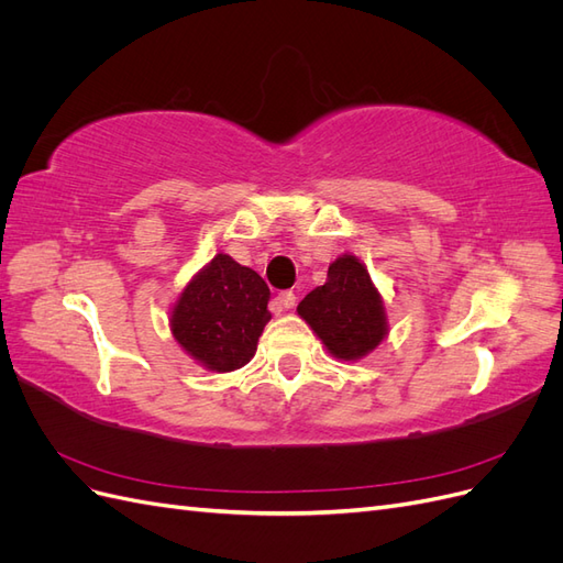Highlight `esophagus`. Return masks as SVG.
I'll use <instances>...</instances> for the list:
<instances>
[{
  "label": "esophagus",
  "mask_w": 563,
  "mask_h": 563,
  "mask_svg": "<svg viewBox=\"0 0 563 563\" xmlns=\"http://www.w3.org/2000/svg\"><path fill=\"white\" fill-rule=\"evenodd\" d=\"M296 305V294L294 291H282L275 300H272V312H282V310H291Z\"/></svg>",
  "instance_id": "esophagus-1"
}]
</instances>
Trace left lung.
Returning a JSON list of instances; mask_svg holds the SVG:
<instances>
[{"label": "left lung", "mask_w": 563, "mask_h": 563, "mask_svg": "<svg viewBox=\"0 0 563 563\" xmlns=\"http://www.w3.org/2000/svg\"><path fill=\"white\" fill-rule=\"evenodd\" d=\"M298 317L338 362L364 360L389 333L378 286L352 253L338 255L329 265L327 284L300 300Z\"/></svg>", "instance_id": "left-lung-1"}]
</instances>
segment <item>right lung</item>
Returning a JSON list of instances; mask_svg holds the SVG:
<instances>
[{
  "label": "right lung",
  "mask_w": 563,
  "mask_h": 563,
  "mask_svg": "<svg viewBox=\"0 0 563 563\" xmlns=\"http://www.w3.org/2000/svg\"><path fill=\"white\" fill-rule=\"evenodd\" d=\"M269 288L258 272L228 253H216L183 286L168 312V327L180 350L211 373L246 366L272 319Z\"/></svg>",
  "instance_id": "obj_1"
}]
</instances>
